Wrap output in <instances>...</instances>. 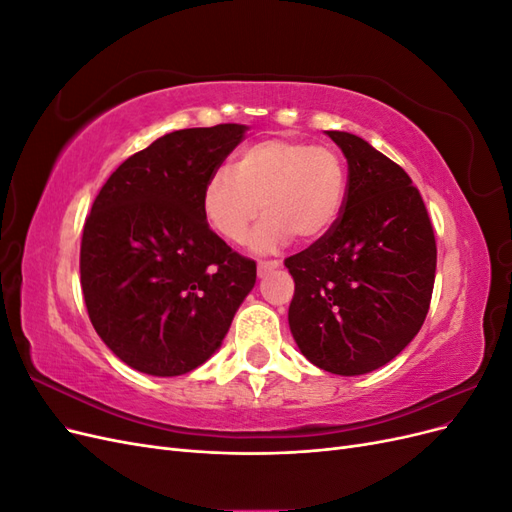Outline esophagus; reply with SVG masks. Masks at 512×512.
I'll return each mask as SVG.
<instances>
[{
    "label": "esophagus",
    "mask_w": 512,
    "mask_h": 512,
    "mask_svg": "<svg viewBox=\"0 0 512 512\" xmlns=\"http://www.w3.org/2000/svg\"><path fill=\"white\" fill-rule=\"evenodd\" d=\"M280 267H282L280 260H260V262H258V275L265 277L267 273H271V271H275V269H280Z\"/></svg>",
    "instance_id": "obj_1"
}]
</instances>
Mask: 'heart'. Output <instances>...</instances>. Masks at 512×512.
<instances>
[{"label":"heart","mask_w":512,"mask_h":512,"mask_svg":"<svg viewBox=\"0 0 512 512\" xmlns=\"http://www.w3.org/2000/svg\"><path fill=\"white\" fill-rule=\"evenodd\" d=\"M346 166L331 147L267 138L237 153L232 170L207 177L200 207L211 228L241 243L260 213L252 247L269 252L294 235L318 239L335 226L346 200Z\"/></svg>","instance_id":"obj_1"}]
</instances>
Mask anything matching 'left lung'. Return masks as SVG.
Instances as JSON below:
<instances>
[{"label":"left lung","mask_w":512,"mask_h":512,"mask_svg":"<svg viewBox=\"0 0 512 512\" xmlns=\"http://www.w3.org/2000/svg\"><path fill=\"white\" fill-rule=\"evenodd\" d=\"M348 160L344 209L307 250L284 260L288 324L309 363L369 374L421 331L436 280V237L408 173L361 136L329 130Z\"/></svg>","instance_id":"1"}]
</instances>
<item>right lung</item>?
Wrapping results in <instances>:
<instances>
[{
    "label": "right lung",
    "mask_w": 512,
    "mask_h": 512,
    "mask_svg": "<svg viewBox=\"0 0 512 512\" xmlns=\"http://www.w3.org/2000/svg\"><path fill=\"white\" fill-rule=\"evenodd\" d=\"M245 130L220 123L164 134L108 177L87 215V314L136 371L168 378L203 365L256 284V262L232 252L200 207L207 177Z\"/></svg>",
    "instance_id": "1"
}]
</instances>
